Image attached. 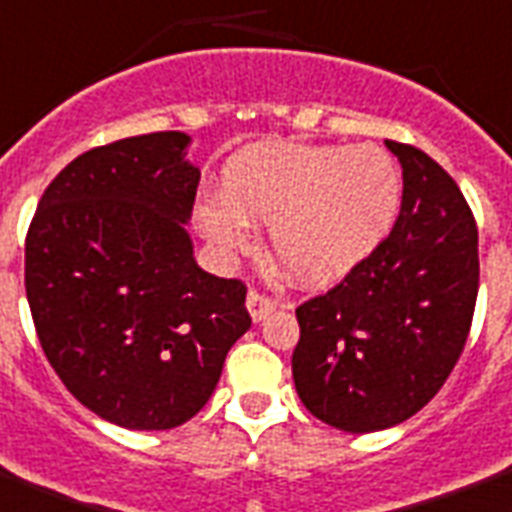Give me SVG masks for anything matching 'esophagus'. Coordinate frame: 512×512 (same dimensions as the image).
<instances>
[{
    "label": "esophagus",
    "mask_w": 512,
    "mask_h": 512,
    "mask_svg": "<svg viewBox=\"0 0 512 512\" xmlns=\"http://www.w3.org/2000/svg\"><path fill=\"white\" fill-rule=\"evenodd\" d=\"M247 308H249V314H252V319H255V322H260V319L268 317L273 308H276V300L268 298V295L260 290H249Z\"/></svg>",
    "instance_id": "1"
}]
</instances>
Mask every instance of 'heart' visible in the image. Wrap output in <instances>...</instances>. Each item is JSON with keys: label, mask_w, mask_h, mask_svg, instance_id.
I'll return each mask as SVG.
<instances>
[{"label": "heart", "mask_w": 512, "mask_h": 512, "mask_svg": "<svg viewBox=\"0 0 512 512\" xmlns=\"http://www.w3.org/2000/svg\"><path fill=\"white\" fill-rule=\"evenodd\" d=\"M397 206L400 171L384 150L276 142L228 163L222 198L198 206V225L222 252H244L249 222H271V252L284 273L325 287L378 247Z\"/></svg>", "instance_id": "1"}]
</instances>
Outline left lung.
Listing matches in <instances>:
<instances>
[{
    "label": "left lung",
    "instance_id": "obj_1",
    "mask_svg": "<svg viewBox=\"0 0 512 512\" xmlns=\"http://www.w3.org/2000/svg\"><path fill=\"white\" fill-rule=\"evenodd\" d=\"M386 147L403 166L389 236L333 290L295 308V389L343 432L395 427L438 395L478 300V228L459 185L419 147Z\"/></svg>",
    "mask_w": 512,
    "mask_h": 512
}]
</instances>
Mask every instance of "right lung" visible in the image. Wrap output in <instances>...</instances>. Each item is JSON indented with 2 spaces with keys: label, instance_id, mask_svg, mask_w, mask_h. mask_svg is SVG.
<instances>
[{
  "label": "right lung",
  "instance_id": "right-lung-1",
  "mask_svg": "<svg viewBox=\"0 0 512 512\" xmlns=\"http://www.w3.org/2000/svg\"><path fill=\"white\" fill-rule=\"evenodd\" d=\"M185 134L77 155L26 233V298L45 357L80 403L126 429L193 419L252 325L247 284L201 271L190 220L198 169Z\"/></svg>",
  "mask_w": 512,
  "mask_h": 512
}]
</instances>
